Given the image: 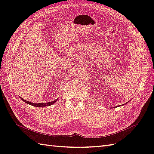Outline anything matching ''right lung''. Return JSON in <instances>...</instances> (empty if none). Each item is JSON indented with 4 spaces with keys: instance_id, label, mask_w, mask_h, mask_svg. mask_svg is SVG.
<instances>
[{
    "instance_id": "obj_1",
    "label": "right lung",
    "mask_w": 154,
    "mask_h": 154,
    "mask_svg": "<svg viewBox=\"0 0 154 154\" xmlns=\"http://www.w3.org/2000/svg\"><path fill=\"white\" fill-rule=\"evenodd\" d=\"M21 98V97H20ZM21 99L24 101L25 103H27L29 104H31V105H32L34 106H36V107H42V106H50V105H52L54 103H55L56 101H57V100H55L54 101H51V102H49V103H31V102H29V101H27L26 100L23 99L21 98Z\"/></svg>"
}]
</instances>
